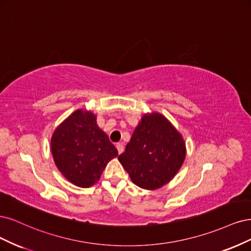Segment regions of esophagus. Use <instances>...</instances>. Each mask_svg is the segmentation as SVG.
<instances>
[{
    "label": "esophagus",
    "mask_w": 251,
    "mask_h": 251,
    "mask_svg": "<svg viewBox=\"0 0 251 251\" xmlns=\"http://www.w3.org/2000/svg\"><path fill=\"white\" fill-rule=\"evenodd\" d=\"M116 147H117V149H118V152L120 153H122L123 151H124V145L122 144V143H117V145H116Z\"/></svg>",
    "instance_id": "1"
}]
</instances>
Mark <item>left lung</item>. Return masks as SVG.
Here are the masks:
<instances>
[{
    "label": "left lung",
    "instance_id": "obj_1",
    "mask_svg": "<svg viewBox=\"0 0 251 251\" xmlns=\"http://www.w3.org/2000/svg\"><path fill=\"white\" fill-rule=\"evenodd\" d=\"M187 154L182 135L158 112L144 115L118 159L134 184L156 190L178 172Z\"/></svg>",
    "mask_w": 251,
    "mask_h": 251
}]
</instances>
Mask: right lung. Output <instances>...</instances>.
Listing matches in <instances>:
<instances>
[{"instance_id":"add662e5","label":"right lung","mask_w":251,"mask_h":251,"mask_svg":"<svg viewBox=\"0 0 251 251\" xmlns=\"http://www.w3.org/2000/svg\"><path fill=\"white\" fill-rule=\"evenodd\" d=\"M92 111L78 109L55 129L51 139L54 163L73 184L90 188L100 179L118 150L97 125Z\"/></svg>"}]
</instances>
